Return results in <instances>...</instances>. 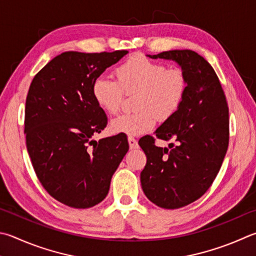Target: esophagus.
Instances as JSON below:
<instances>
[{"instance_id": "obj_1", "label": "esophagus", "mask_w": 256, "mask_h": 256, "mask_svg": "<svg viewBox=\"0 0 256 256\" xmlns=\"http://www.w3.org/2000/svg\"><path fill=\"white\" fill-rule=\"evenodd\" d=\"M128 146H130V148H131V150H134V148H138V141L133 136H128Z\"/></svg>"}]
</instances>
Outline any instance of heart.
<instances>
[{"label": "heart", "mask_w": 256, "mask_h": 256, "mask_svg": "<svg viewBox=\"0 0 256 256\" xmlns=\"http://www.w3.org/2000/svg\"><path fill=\"white\" fill-rule=\"evenodd\" d=\"M116 80L97 77L92 84L96 104L108 114L122 108L124 94L136 96V112L123 114L110 122L116 134L138 136L154 128L156 118L166 120L182 105L188 92V77L181 68H166L142 54H134L115 69Z\"/></svg>", "instance_id": "b5f03b06"}]
</instances>
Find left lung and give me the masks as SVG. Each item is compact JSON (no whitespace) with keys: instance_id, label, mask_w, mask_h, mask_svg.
<instances>
[{"instance_id":"obj_1","label":"left lung","mask_w":256,"mask_h":256,"mask_svg":"<svg viewBox=\"0 0 256 256\" xmlns=\"http://www.w3.org/2000/svg\"><path fill=\"white\" fill-rule=\"evenodd\" d=\"M148 56L174 60L188 77L181 108L154 132L172 143L156 146L151 136L138 141L146 156L143 192L156 206L176 209L200 198L215 180L228 148V106L215 70L200 54L170 50Z\"/></svg>"}]
</instances>
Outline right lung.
<instances>
[{
  "instance_id": "right-lung-1",
  "label": "right lung",
  "mask_w": 256,
  "mask_h": 256,
  "mask_svg": "<svg viewBox=\"0 0 256 256\" xmlns=\"http://www.w3.org/2000/svg\"><path fill=\"white\" fill-rule=\"evenodd\" d=\"M128 52L66 51L30 85L24 116L28 153L44 188L69 207L90 208L104 200L128 151L124 136L92 138L108 124L92 98V84Z\"/></svg>"
}]
</instances>
